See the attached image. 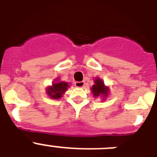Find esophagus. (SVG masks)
Instances as JSON below:
<instances>
[{
	"instance_id": "obj_1",
	"label": "esophagus",
	"mask_w": 157,
	"mask_h": 157,
	"mask_svg": "<svg viewBox=\"0 0 157 157\" xmlns=\"http://www.w3.org/2000/svg\"><path fill=\"white\" fill-rule=\"evenodd\" d=\"M75 86L78 88H82L85 86V82H75Z\"/></svg>"
}]
</instances>
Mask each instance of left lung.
Wrapping results in <instances>:
<instances>
[{"instance_id": "left-lung-1", "label": "left lung", "mask_w": 157, "mask_h": 157, "mask_svg": "<svg viewBox=\"0 0 157 157\" xmlns=\"http://www.w3.org/2000/svg\"><path fill=\"white\" fill-rule=\"evenodd\" d=\"M94 82V84L90 89L93 96L94 98H101L104 101L109 97V94L110 93L109 87L105 86L103 80L101 79L99 77L95 78Z\"/></svg>"}]
</instances>
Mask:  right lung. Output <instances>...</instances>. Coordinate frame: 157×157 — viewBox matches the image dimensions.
Segmentation results:
<instances>
[{
  "label": "right lung",
  "mask_w": 157,
  "mask_h": 157,
  "mask_svg": "<svg viewBox=\"0 0 157 157\" xmlns=\"http://www.w3.org/2000/svg\"><path fill=\"white\" fill-rule=\"evenodd\" d=\"M69 87L70 85L67 82L59 81V78H56L52 82V85L46 88V94L52 99L58 100L63 97Z\"/></svg>",
  "instance_id": "add662e5"
}]
</instances>
